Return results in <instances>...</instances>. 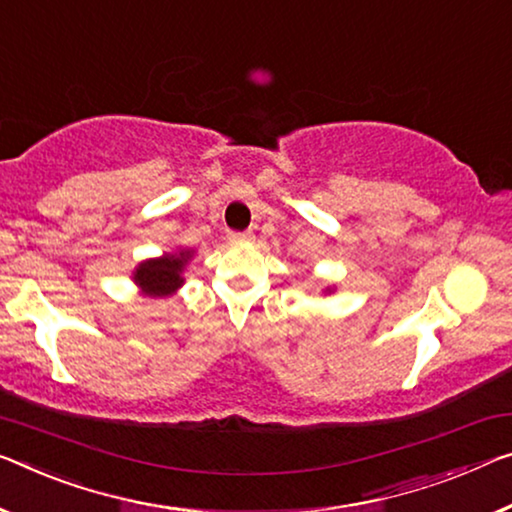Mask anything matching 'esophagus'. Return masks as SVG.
Masks as SVG:
<instances>
[{
    "label": "esophagus",
    "instance_id": "1",
    "mask_svg": "<svg viewBox=\"0 0 512 512\" xmlns=\"http://www.w3.org/2000/svg\"><path fill=\"white\" fill-rule=\"evenodd\" d=\"M226 238H229V242H247L254 238V235H251V231H229Z\"/></svg>",
    "mask_w": 512,
    "mask_h": 512
}]
</instances>
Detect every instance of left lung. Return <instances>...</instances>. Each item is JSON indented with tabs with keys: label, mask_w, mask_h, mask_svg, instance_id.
Segmentation results:
<instances>
[{
	"label": "left lung",
	"mask_w": 512,
	"mask_h": 512,
	"mask_svg": "<svg viewBox=\"0 0 512 512\" xmlns=\"http://www.w3.org/2000/svg\"><path fill=\"white\" fill-rule=\"evenodd\" d=\"M327 290H329V288H327Z\"/></svg>",
	"instance_id": "left-lung-1"
}]
</instances>
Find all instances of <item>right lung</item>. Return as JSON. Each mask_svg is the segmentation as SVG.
<instances>
[{
	"mask_svg": "<svg viewBox=\"0 0 512 512\" xmlns=\"http://www.w3.org/2000/svg\"><path fill=\"white\" fill-rule=\"evenodd\" d=\"M192 258L190 249H178L176 254H164L160 258H148L135 270V283L144 295L167 297L183 286V267Z\"/></svg>",
	"mask_w": 512,
	"mask_h": 512,
	"instance_id": "obj_1",
	"label": "right lung"
}]
</instances>
